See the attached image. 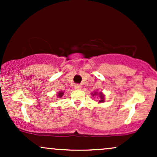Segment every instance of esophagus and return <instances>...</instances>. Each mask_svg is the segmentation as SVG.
<instances>
[{
    "label": "esophagus",
    "instance_id": "1",
    "mask_svg": "<svg viewBox=\"0 0 157 157\" xmlns=\"http://www.w3.org/2000/svg\"><path fill=\"white\" fill-rule=\"evenodd\" d=\"M74 87H75V89L76 90H80L81 89V86L79 84H75V86H74Z\"/></svg>",
    "mask_w": 157,
    "mask_h": 157
}]
</instances>
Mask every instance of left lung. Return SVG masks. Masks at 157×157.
I'll return each mask as SVG.
<instances>
[{
    "label": "left lung",
    "instance_id": "left-lung-1",
    "mask_svg": "<svg viewBox=\"0 0 157 157\" xmlns=\"http://www.w3.org/2000/svg\"><path fill=\"white\" fill-rule=\"evenodd\" d=\"M97 94V92H94V93H92V95L93 96H94V95H96ZM99 96H100V100L99 102H103V100H104V95L102 94L100 92V94H99Z\"/></svg>",
    "mask_w": 157,
    "mask_h": 157
}]
</instances>
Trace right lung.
Returning a JSON list of instances; mask_svg holds the SVG:
<instances>
[{"mask_svg":"<svg viewBox=\"0 0 157 157\" xmlns=\"http://www.w3.org/2000/svg\"><path fill=\"white\" fill-rule=\"evenodd\" d=\"M63 95V92H62V91H60V92L58 93V94H57V96H58V97H62Z\"/></svg>","mask_w":157,"mask_h":157,"instance_id":"1","label":"right lung"}]
</instances>
